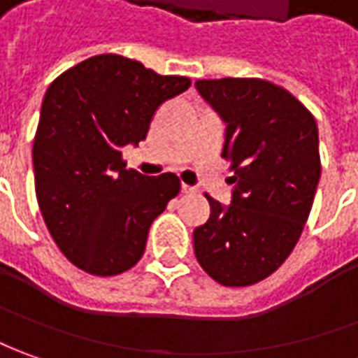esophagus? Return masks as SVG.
Here are the masks:
<instances>
[{
	"instance_id": "1",
	"label": "esophagus",
	"mask_w": 358,
	"mask_h": 358,
	"mask_svg": "<svg viewBox=\"0 0 358 358\" xmlns=\"http://www.w3.org/2000/svg\"><path fill=\"white\" fill-rule=\"evenodd\" d=\"M182 192H184V194H192V192H194V188H192V186H188V184H182Z\"/></svg>"
}]
</instances>
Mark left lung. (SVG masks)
<instances>
[{"label": "left lung", "mask_w": 358, "mask_h": 358, "mask_svg": "<svg viewBox=\"0 0 358 358\" xmlns=\"http://www.w3.org/2000/svg\"><path fill=\"white\" fill-rule=\"evenodd\" d=\"M196 90L225 127L229 206L208 196L210 220L194 229L201 268L223 286L264 280L300 239L317 189L315 119L288 90L257 78L198 80Z\"/></svg>", "instance_id": "obj_1"}]
</instances>
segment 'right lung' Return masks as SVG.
I'll use <instances>...</instances> for the list:
<instances>
[{"mask_svg":"<svg viewBox=\"0 0 358 358\" xmlns=\"http://www.w3.org/2000/svg\"><path fill=\"white\" fill-rule=\"evenodd\" d=\"M189 84L99 55L46 90L33 145L36 199L58 249L87 274L115 276L135 266L150 223L178 196L176 174L127 170L121 150L145 141L157 109Z\"/></svg>","mask_w":358,"mask_h":358,"instance_id":"1","label":"right lung"}]
</instances>
